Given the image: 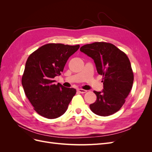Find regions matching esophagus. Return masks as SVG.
Returning a JSON list of instances; mask_svg holds the SVG:
<instances>
[{
    "mask_svg": "<svg viewBox=\"0 0 152 152\" xmlns=\"http://www.w3.org/2000/svg\"><path fill=\"white\" fill-rule=\"evenodd\" d=\"M78 91L79 92V93H82V94H84V93H86L87 91L86 90H84V89H78Z\"/></svg>",
    "mask_w": 152,
    "mask_h": 152,
    "instance_id": "esophagus-1",
    "label": "esophagus"
}]
</instances>
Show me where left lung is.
Instances as JSON below:
<instances>
[{
    "mask_svg": "<svg viewBox=\"0 0 152 152\" xmlns=\"http://www.w3.org/2000/svg\"><path fill=\"white\" fill-rule=\"evenodd\" d=\"M81 52L93 59L99 75H103V90L94 91L97 96L91 104L92 112L99 116H109L118 112L132 89L134 74L125 53L111 43L96 42L86 44Z\"/></svg>",
    "mask_w": 152,
    "mask_h": 152,
    "instance_id": "8db88e82",
    "label": "left lung"
}]
</instances>
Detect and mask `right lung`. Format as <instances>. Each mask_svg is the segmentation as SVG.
<instances>
[{"mask_svg": "<svg viewBox=\"0 0 152 152\" xmlns=\"http://www.w3.org/2000/svg\"><path fill=\"white\" fill-rule=\"evenodd\" d=\"M80 47L63 44H45L27 59L21 83L35 111L49 119L65 113L76 89L54 84V78L60 75L68 60Z\"/></svg>", "mask_w": 152, "mask_h": 152, "instance_id": "obj_1", "label": "right lung"}]
</instances>
